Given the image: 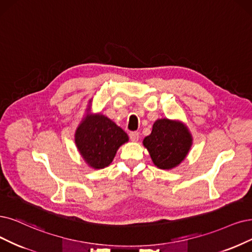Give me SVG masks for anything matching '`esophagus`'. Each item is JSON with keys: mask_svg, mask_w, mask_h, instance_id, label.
<instances>
[{"mask_svg": "<svg viewBox=\"0 0 252 252\" xmlns=\"http://www.w3.org/2000/svg\"><path fill=\"white\" fill-rule=\"evenodd\" d=\"M129 138H131V140L136 142L139 140V136H140V134H139V132H131L128 134Z\"/></svg>", "mask_w": 252, "mask_h": 252, "instance_id": "esophagus-1", "label": "esophagus"}]
</instances>
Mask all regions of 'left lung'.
I'll use <instances>...</instances> for the list:
<instances>
[{"mask_svg":"<svg viewBox=\"0 0 252 252\" xmlns=\"http://www.w3.org/2000/svg\"><path fill=\"white\" fill-rule=\"evenodd\" d=\"M192 136L182 121L168 118L158 119L143 145L147 148L154 164L160 169H172L187 157L192 146Z\"/></svg>","mask_w":252,"mask_h":252,"instance_id":"1","label":"left lung"}]
</instances>
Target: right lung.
<instances>
[{"label":"right lung","instance_id":"obj_1","mask_svg":"<svg viewBox=\"0 0 252 252\" xmlns=\"http://www.w3.org/2000/svg\"><path fill=\"white\" fill-rule=\"evenodd\" d=\"M128 141L123 128L105 115L91 114L90 105L74 134L77 148L89 167L101 169L109 166L118 148Z\"/></svg>","mask_w":252,"mask_h":252}]
</instances>
